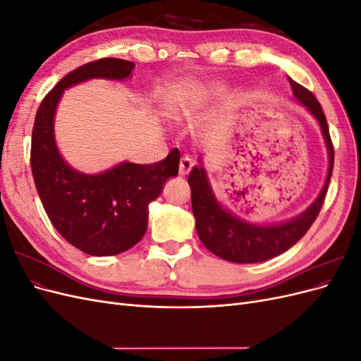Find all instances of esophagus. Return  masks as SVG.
<instances>
[{
  "instance_id": "34e87169",
  "label": "esophagus",
  "mask_w": 361,
  "mask_h": 361,
  "mask_svg": "<svg viewBox=\"0 0 361 361\" xmlns=\"http://www.w3.org/2000/svg\"><path fill=\"white\" fill-rule=\"evenodd\" d=\"M192 166H194L192 159L188 158V157H183L179 162V174H180V176H187V174L191 171Z\"/></svg>"
}]
</instances>
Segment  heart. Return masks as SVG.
I'll return each instance as SVG.
<instances>
[{
	"mask_svg": "<svg viewBox=\"0 0 361 361\" xmlns=\"http://www.w3.org/2000/svg\"><path fill=\"white\" fill-rule=\"evenodd\" d=\"M176 93L178 96H185L188 97V99H197V97H202L203 94L207 93V89H204V87L202 85H197L194 82H183L179 85V89H176Z\"/></svg>",
	"mask_w": 361,
	"mask_h": 361,
	"instance_id": "1",
	"label": "heart"
}]
</instances>
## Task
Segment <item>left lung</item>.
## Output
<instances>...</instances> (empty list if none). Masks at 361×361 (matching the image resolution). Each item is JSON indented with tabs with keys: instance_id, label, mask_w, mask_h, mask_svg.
Listing matches in <instances>:
<instances>
[{
	"instance_id": "8db88e82",
	"label": "left lung",
	"mask_w": 361,
	"mask_h": 361,
	"mask_svg": "<svg viewBox=\"0 0 361 361\" xmlns=\"http://www.w3.org/2000/svg\"><path fill=\"white\" fill-rule=\"evenodd\" d=\"M289 82L293 99L302 105L319 123L326 154H329V171H326L324 187L307 209L286 221L269 224L251 223L235 215L218 200L203 166L202 155L199 157V166L194 167L188 176L195 231H197L200 241L215 256L235 262V264L264 262L285 253L293 244H297L318 216L326 188H329L334 164V150L322 106L307 89H304L302 85L290 78Z\"/></svg>"
}]
</instances>
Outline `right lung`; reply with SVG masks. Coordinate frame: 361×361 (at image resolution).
I'll list each match as a JSON object with an SVG mask.
<instances>
[{
    "instance_id": "add662e5",
    "label": "right lung",
    "mask_w": 361,
    "mask_h": 361,
    "mask_svg": "<svg viewBox=\"0 0 361 361\" xmlns=\"http://www.w3.org/2000/svg\"><path fill=\"white\" fill-rule=\"evenodd\" d=\"M135 64L101 59L72 71L42 101L31 137V171L45 212L69 244L90 256H114L134 247L147 231L149 203L178 176L179 150L155 164L122 161L101 173L71 167L56 141V113L64 90L90 80L125 81Z\"/></svg>"
}]
</instances>
